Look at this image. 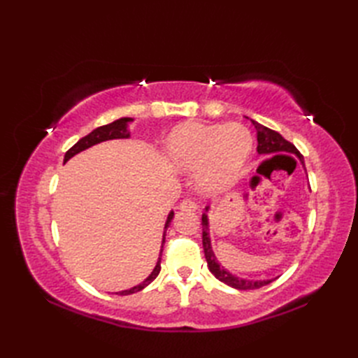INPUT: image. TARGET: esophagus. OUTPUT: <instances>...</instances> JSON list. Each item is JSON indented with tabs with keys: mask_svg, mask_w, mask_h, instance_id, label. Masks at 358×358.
<instances>
[{
	"mask_svg": "<svg viewBox=\"0 0 358 358\" xmlns=\"http://www.w3.org/2000/svg\"><path fill=\"white\" fill-rule=\"evenodd\" d=\"M179 209L180 210H191V212H196L199 208L197 204L194 203L192 200H182L180 204H179Z\"/></svg>",
	"mask_w": 358,
	"mask_h": 358,
	"instance_id": "obj_1",
	"label": "esophagus"
}]
</instances>
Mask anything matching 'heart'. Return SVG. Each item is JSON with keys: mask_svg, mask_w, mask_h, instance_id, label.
Returning a JSON list of instances; mask_svg holds the SVG:
<instances>
[{"mask_svg": "<svg viewBox=\"0 0 358 358\" xmlns=\"http://www.w3.org/2000/svg\"><path fill=\"white\" fill-rule=\"evenodd\" d=\"M254 137L241 124L183 122L170 131L164 143L169 166L179 173H194L203 196H215L231 187L252 154Z\"/></svg>", "mask_w": 358, "mask_h": 358, "instance_id": "obj_1", "label": "heart"}]
</instances>
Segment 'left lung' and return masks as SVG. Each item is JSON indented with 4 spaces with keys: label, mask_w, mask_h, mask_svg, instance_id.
<instances>
[{
    "label": "left lung",
    "mask_w": 358,
    "mask_h": 358,
    "mask_svg": "<svg viewBox=\"0 0 358 358\" xmlns=\"http://www.w3.org/2000/svg\"><path fill=\"white\" fill-rule=\"evenodd\" d=\"M249 119V117H246ZM252 125L255 127L257 131V140H258V146H257V152L259 155H276V154H289L294 155L299 162L301 164V167H305V159L300 155L299 150L296 149L294 145H291L289 142L280 136L279 133L273 131L262 124H258L254 119H251ZM210 209V206H206V213L201 215V225H203V249H204V257L206 262H208V267L210 270V273L224 282L225 285H229L231 288L236 289H257L262 288L270 282H273V279H246V278H241L234 273H231L230 270H227L216 258L213 248H212V241H210V224H209V216L208 212Z\"/></svg>",
    "instance_id": "left-lung-1"
}]
</instances>
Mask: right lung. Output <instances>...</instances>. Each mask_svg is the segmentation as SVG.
<instances>
[{
	"label": "right lung",
	"instance_id": "1",
	"mask_svg": "<svg viewBox=\"0 0 358 358\" xmlns=\"http://www.w3.org/2000/svg\"><path fill=\"white\" fill-rule=\"evenodd\" d=\"M134 121L133 117H119L116 119V121H113L112 124H107V125H103V127H99L95 128L94 131H91L88 136L82 137L78 143H76L74 146H71L67 152H66V157H64V162H67L70 158H73L74 155L80 154L82 150H86L90 149L91 146L94 145H99V143H103V142H107V140H116V138H129V131H128V125L131 124ZM173 216H175V212L170 210L167 220H166V224H164V231H162V242H161V249H159V255H158V259H157V264L154 267L152 272H150V275L143 280V282H140L138 285L133 287V288H128V289H122V291H117L115 292V294L117 296H128V294H133V292H137L140 289L146 288L152 280L158 276L159 270H161V255H162V245H164L166 242V231L170 227L171 221H173Z\"/></svg>",
	"mask_w": 358,
	"mask_h": 358
}]
</instances>
